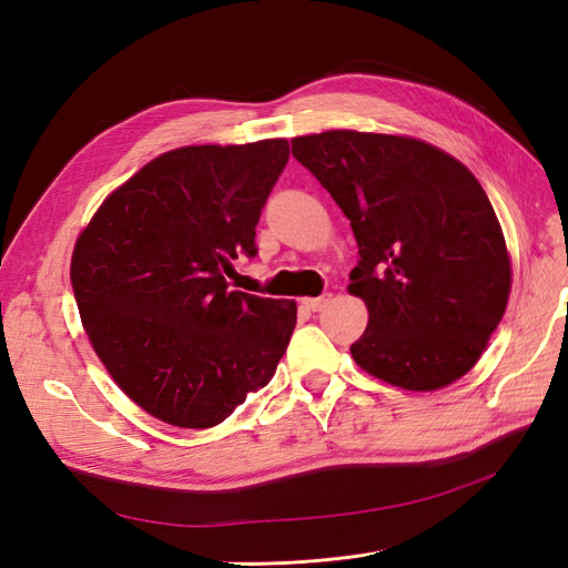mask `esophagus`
Here are the masks:
<instances>
[{
    "label": "esophagus",
    "mask_w": 568,
    "mask_h": 568,
    "mask_svg": "<svg viewBox=\"0 0 568 568\" xmlns=\"http://www.w3.org/2000/svg\"><path fill=\"white\" fill-rule=\"evenodd\" d=\"M329 301H332V294H322L317 298H303V305L307 307V311L317 313V311H322V307H326V303H329Z\"/></svg>",
    "instance_id": "34e87169"
}]
</instances>
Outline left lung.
<instances>
[{
    "mask_svg": "<svg viewBox=\"0 0 568 568\" xmlns=\"http://www.w3.org/2000/svg\"><path fill=\"white\" fill-rule=\"evenodd\" d=\"M351 220L348 291L369 322L353 359L376 379L436 390L467 374L500 324L511 265L484 186L450 153L412 136L329 130L291 140Z\"/></svg>",
    "mask_w": 568,
    "mask_h": 568,
    "instance_id": "obj_1",
    "label": "left lung"
}]
</instances>
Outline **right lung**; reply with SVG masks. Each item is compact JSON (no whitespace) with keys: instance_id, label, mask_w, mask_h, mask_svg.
<instances>
[{"instance_id":"obj_1","label":"right lung","mask_w":568,"mask_h":568,"mask_svg":"<svg viewBox=\"0 0 568 568\" xmlns=\"http://www.w3.org/2000/svg\"><path fill=\"white\" fill-rule=\"evenodd\" d=\"M286 140L182 146L146 163L82 230L71 282L113 382L156 419L211 428L270 384L296 303L232 291Z\"/></svg>"}]
</instances>
